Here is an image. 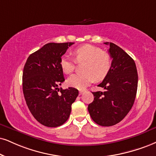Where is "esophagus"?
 I'll return each instance as SVG.
<instances>
[{"label":"esophagus","instance_id":"34e87169","mask_svg":"<svg viewBox=\"0 0 156 156\" xmlns=\"http://www.w3.org/2000/svg\"><path fill=\"white\" fill-rule=\"evenodd\" d=\"M84 93V90H80V95H82Z\"/></svg>","mask_w":156,"mask_h":156}]
</instances>
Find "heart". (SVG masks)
<instances>
[{
	"mask_svg": "<svg viewBox=\"0 0 156 156\" xmlns=\"http://www.w3.org/2000/svg\"><path fill=\"white\" fill-rule=\"evenodd\" d=\"M73 54L78 63L84 62L82 68L84 72L69 76L67 84L70 87L84 89L95 80H103L111 68L112 60L110 54L97 46L85 44L75 48ZM76 61L69 55H63L60 61L63 72L67 74H71L74 71Z\"/></svg>",
	"mask_w": 156,
	"mask_h": 156,
	"instance_id": "obj_1",
	"label": "heart"
}]
</instances>
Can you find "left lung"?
I'll list each match as a JSON object with an SVG mask.
<instances>
[{
    "label": "left lung",
    "mask_w": 156,
    "mask_h": 156,
    "mask_svg": "<svg viewBox=\"0 0 156 156\" xmlns=\"http://www.w3.org/2000/svg\"><path fill=\"white\" fill-rule=\"evenodd\" d=\"M104 44L110 47L111 68L98 85L104 91L93 93L94 100L87 108L96 124L110 126L120 122L131 110L137 94L138 75L134 61L124 50L114 43Z\"/></svg>",
    "instance_id": "obj_1"
}]
</instances>
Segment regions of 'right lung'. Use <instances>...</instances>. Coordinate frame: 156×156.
Masks as SVG:
<instances>
[{"label": "right lung", "mask_w": 156, "mask_h": 156, "mask_svg": "<svg viewBox=\"0 0 156 156\" xmlns=\"http://www.w3.org/2000/svg\"><path fill=\"white\" fill-rule=\"evenodd\" d=\"M73 44H45L32 53L24 65L22 88L25 101L34 119L45 126L57 127L64 124L79 95L76 88H58L65 80L61 58Z\"/></svg>", "instance_id": "add662e5"}]
</instances>
